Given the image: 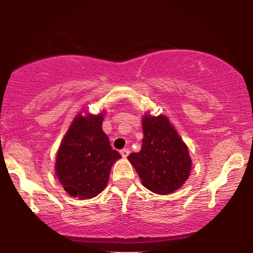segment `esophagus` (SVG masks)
I'll list each match as a JSON object with an SVG mask.
<instances>
[{"mask_svg": "<svg viewBox=\"0 0 253 253\" xmlns=\"http://www.w3.org/2000/svg\"><path fill=\"white\" fill-rule=\"evenodd\" d=\"M120 153H121V156L126 158V157L129 155V150H128V149H123V150L120 151Z\"/></svg>", "mask_w": 253, "mask_h": 253, "instance_id": "1", "label": "esophagus"}]
</instances>
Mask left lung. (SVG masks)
<instances>
[{
    "label": "left lung",
    "mask_w": 253,
    "mask_h": 253,
    "mask_svg": "<svg viewBox=\"0 0 253 253\" xmlns=\"http://www.w3.org/2000/svg\"><path fill=\"white\" fill-rule=\"evenodd\" d=\"M143 146L128 156L145 188L161 195L181 188L191 170L187 145L167 117L145 115Z\"/></svg>",
    "instance_id": "left-lung-1"
}]
</instances>
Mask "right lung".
Returning a JSON list of instances; mask_svg holds the SVG:
<instances>
[{
  "instance_id": "right-lung-1",
  "label": "right lung",
  "mask_w": 253,
  "mask_h": 253,
  "mask_svg": "<svg viewBox=\"0 0 253 253\" xmlns=\"http://www.w3.org/2000/svg\"><path fill=\"white\" fill-rule=\"evenodd\" d=\"M103 115L78 114L64 136L56 159V175L65 191L91 199L106 188L113 164L121 157L102 130Z\"/></svg>"
}]
</instances>
